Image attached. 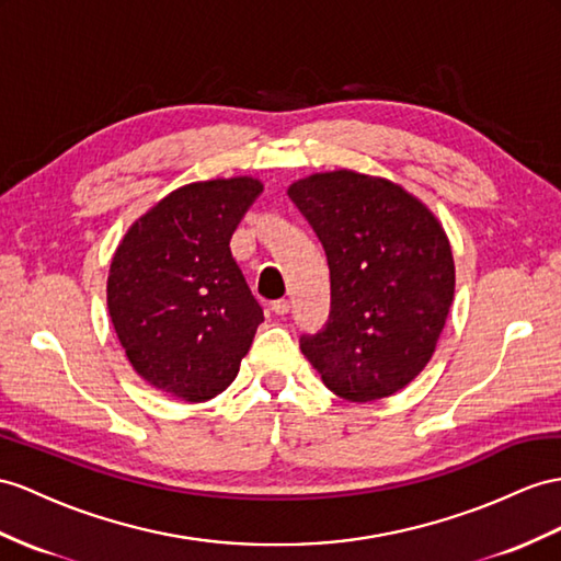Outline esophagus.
<instances>
[{
	"instance_id": "1",
	"label": "esophagus",
	"mask_w": 561,
	"mask_h": 561,
	"mask_svg": "<svg viewBox=\"0 0 561 561\" xmlns=\"http://www.w3.org/2000/svg\"><path fill=\"white\" fill-rule=\"evenodd\" d=\"M289 308H291V304L286 298H279V300H275V304H272V312H275V314H286V312H289Z\"/></svg>"
}]
</instances>
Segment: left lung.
<instances>
[{"mask_svg":"<svg viewBox=\"0 0 561 561\" xmlns=\"http://www.w3.org/2000/svg\"><path fill=\"white\" fill-rule=\"evenodd\" d=\"M332 272V318L300 351L348 403L398 393L428 365L455 296L450 239L422 198L339 168L289 184Z\"/></svg>","mask_w":561,"mask_h":561,"instance_id":"obj_1","label":"left lung"}]
</instances>
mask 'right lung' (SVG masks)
<instances>
[{"label": "right lung", "instance_id": "right-lung-1", "mask_svg": "<svg viewBox=\"0 0 561 561\" xmlns=\"http://www.w3.org/2000/svg\"><path fill=\"white\" fill-rule=\"evenodd\" d=\"M263 182L184 184L127 227L111 257L106 304L137 375L184 403H206L239 375L263 308L229 251Z\"/></svg>", "mask_w": 561, "mask_h": 561}]
</instances>
